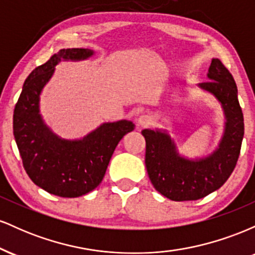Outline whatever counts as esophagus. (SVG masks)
<instances>
[{"label":"esophagus","mask_w":255,"mask_h":255,"mask_svg":"<svg viewBox=\"0 0 255 255\" xmlns=\"http://www.w3.org/2000/svg\"><path fill=\"white\" fill-rule=\"evenodd\" d=\"M152 125V119L148 115H141L136 119V126L140 128L150 127Z\"/></svg>","instance_id":"esophagus-1"}]
</instances>
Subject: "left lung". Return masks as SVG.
I'll list each match as a JSON object with an SVG mask.
<instances>
[{"instance_id":"8db88e82","label":"left lung","mask_w":255,"mask_h":255,"mask_svg":"<svg viewBox=\"0 0 255 255\" xmlns=\"http://www.w3.org/2000/svg\"><path fill=\"white\" fill-rule=\"evenodd\" d=\"M207 80L198 87L217 101L224 116L223 134L211 153L189 158L178 151L175 139L165 128L141 131L151 183L170 200H198L217 191L229 178L239 159L245 125L235 80L218 58H212Z\"/></svg>"}]
</instances>
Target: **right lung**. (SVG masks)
<instances>
[{
	"mask_svg": "<svg viewBox=\"0 0 255 255\" xmlns=\"http://www.w3.org/2000/svg\"><path fill=\"white\" fill-rule=\"evenodd\" d=\"M93 55L91 49H61L28 75L14 109L13 133L25 170L34 184L57 197L78 198L99 186L120 140L135 127L128 120L104 122L80 139H63L44 122L40 95L55 67Z\"/></svg>",
	"mask_w": 255,
	"mask_h": 255,
	"instance_id": "obj_1",
	"label": "right lung"
}]
</instances>
